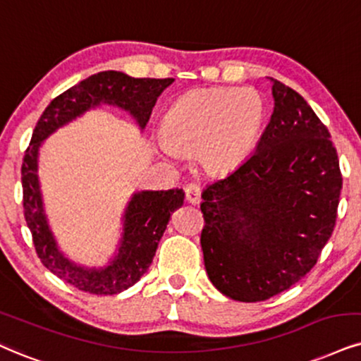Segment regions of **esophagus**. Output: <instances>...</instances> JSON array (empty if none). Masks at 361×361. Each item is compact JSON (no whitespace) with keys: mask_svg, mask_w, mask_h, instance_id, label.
Wrapping results in <instances>:
<instances>
[{"mask_svg":"<svg viewBox=\"0 0 361 361\" xmlns=\"http://www.w3.org/2000/svg\"><path fill=\"white\" fill-rule=\"evenodd\" d=\"M185 199L190 204H199L201 202V188L197 184H189L185 188Z\"/></svg>","mask_w":361,"mask_h":361,"instance_id":"esophagus-1","label":"esophagus"}]
</instances>
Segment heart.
<instances>
[{"label": "heart", "instance_id": "obj_1", "mask_svg": "<svg viewBox=\"0 0 361 361\" xmlns=\"http://www.w3.org/2000/svg\"><path fill=\"white\" fill-rule=\"evenodd\" d=\"M266 106L251 88H199L180 97L162 120L166 152L195 154L209 172H229L255 149Z\"/></svg>", "mask_w": 361, "mask_h": 361}]
</instances>
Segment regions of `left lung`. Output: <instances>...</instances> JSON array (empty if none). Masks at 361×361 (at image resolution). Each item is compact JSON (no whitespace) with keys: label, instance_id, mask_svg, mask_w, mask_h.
<instances>
[{"label":"left lung","instance_id":"left-lung-1","mask_svg":"<svg viewBox=\"0 0 361 361\" xmlns=\"http://www.w3.org/2000/svg\"><path fill=\"white\" fill-rule=\"evenodd\" d=\"M273 80L274 110L256 152L202 192L209 279L256 303L317 264L336 224L343 177L330 132L300 93Z\"/></svg>","mask_w":361,"mask_h":361}]
</instances>
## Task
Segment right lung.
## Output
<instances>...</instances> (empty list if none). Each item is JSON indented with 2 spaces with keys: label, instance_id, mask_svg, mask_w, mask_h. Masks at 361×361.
<instances>
[{
  "label": "right lung",
  "instance_id": "obj_1",
  "mask_svg": "<svg viewBox=\"0 0 361 361\" xmlns=\"http://www.w3.org/2000/svg\"><path fill=\"white\" fill-rule=\"evenodd\" d=\"M172 82L173 78H132L114 70L100 72L53 99L37 122L21 166L25 219L43 266L80 291L117 295L139 281L154 259L171 214L184 204V192L182 189H169L133 194L123 214V233L114 259L102 268L78 266L58 249L48 226L37 173L39 147L56 128L102 104L127 110L144 128L159 95Z\"/></svg>",
  "mask_w": 361,
  "mask_h": 361
}]
</instances>
